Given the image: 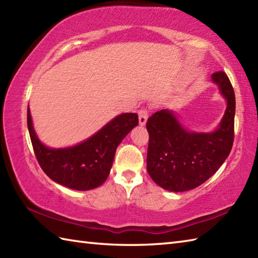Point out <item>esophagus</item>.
I'll use <instances>...</instances> for the list:
<instances>
[{
    "label": "esophagus",
    "mask_w": 258,
    "mask_h": 258,
    "mask_svg": "<svg viewBox=\"0 0 258 258\" xmlns=\"http://www.w3.org/2000/svg\"><path fill=\"white\" fill-rule=\"evenodd\" d=\"M147 117H149V112H147V109L145 108H142L139 111V122L141 125H145Z\"/></svg>",
    "instance_id": "esophagus-1"
}]
</instances>
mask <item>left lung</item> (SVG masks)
<instances>
[{
	"label": "left lung",
	"mask_w": 258,
	"mask_h": 258,
	"mask_svg": "<svg viewBox=\"0 0 258 258\" xmlns=\"http://www.w3.org/2000/svg\"><path fill=\"white\" fill-rule=\"evenodd\" d=\"M226 101V109L213 132H194L182 125L172 109H161L147 119L150 141L147 172L169 191H185L202 185L217 172L231 153L234 141L235 94L225 72L212 74Z\"/></svg>",
	"instance_id": "8db88e82"
}]
</instances>
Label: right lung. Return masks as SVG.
Segmentation results:
<instances>
[{"label": "right lung", "mask_w": 258, "mask_h": 258, "mask_svg": "<svg viewBox=\"0 0 258 258\" xmlns=\"http://www.w3.org/2000/svg\"><path fill=\"white\" fill-rule=\"evenodd\" d=\"M138 124L136 113L119 114L81 143L53 149L37 138L27 106V128L38 164L54 182L75 190L93 189L105 182L117 146Z\"/></svg>", "instance_id": "right-lung-1"}]
</instances>
